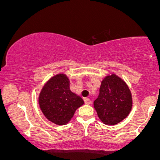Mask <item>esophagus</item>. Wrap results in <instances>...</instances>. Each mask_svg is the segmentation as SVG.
<instances>
[{
    "label": "esophagus",
    "instance_id": "esophagus-1",
    "mask_svg": "<svg viewBox=\"0 0 160 160\" xmlns=\"http://www.w3.org/2000/svg\"><path fill=\"white\" fill-rule=\"evenodd\" d=\"M84 102L86 105H90L91 104V99L89 98H85L84 99Z\"/></svg>",
    "mask_w": 160,
    "mask_h": 160
}]
</instances>
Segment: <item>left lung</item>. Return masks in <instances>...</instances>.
<instances>
[{
    "mask_svg": "<svg viewBox=\"0 0 160 160\" xmlns=\"http://www.w3.org/2000/svg\"><path fill=\"white\" fill-rule=\"evenodd\" d=\"M133 101L126 83L112 73L102 81L99 94L94 107L104 124L113 126L126 118L131 111Z\"/></svg>",
    "mask_w": 160,
    "mask_h": 160,
    "instance_id": "1",
    "label": "left lung"
}]
</instances>
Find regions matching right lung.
<instances>
[{
    "label": "right lung",
    "instance_id": "obj_1",
    "mask_svg": "<svg viewBox=\"0 0 160 160\" xmlns=\"http://www.w3.org/2000/svg\"><path fill=\"white\" fill-rule=\"evenodd\" d=\"M70 81L64 73L52 76L46 82L39 95V105L46 118L63 126L72 118L84 100L70 90Z\"/></svg>",
    "mask_w": 160,
    "mask_h": 160
}]
</instances>
